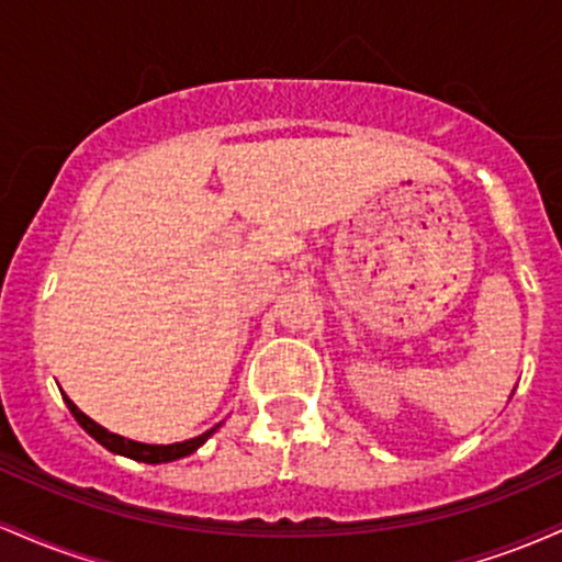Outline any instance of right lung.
Returning <instances> with one entry per match:
<instances>
[{
	"label": "right lung",
	"mask_w": 562,
	"mask_h": 562,
	"mask_svg": "<svg viewBox=\"0 0 562 562\" xmlns=\"http://www.w3.org/2000/svg\"><path fill=\"white\" fill-rule=\"evenodd\" d=\"M63 398H66L70 415L76 417V423H79L81 428L87 430V434L92 436L97 443H102V447H105L108 451H113V454H124V457H128V460L147 462V465H158V462H173V460H179V457L192 454V451H195L198 447H203V443L209 441V438L214 436L216 428H218V425H214V428L205 430L203 436L190 438V441L169 443V447H164V443H160V447H158V443H139V441H132V438L115 436V434H111V430L102 428V425H97L92 417L83 415L79 406L70 402L66 393H63Z\"/></svg>",
	"instance_id": "1"
}]
</instances>
